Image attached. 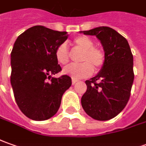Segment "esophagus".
<instances>
[{
  "instance_id": "34e87169",
  "label": "esophagus",
  "mask_w": 146,
  "mask_h": 146,
  "mask_svg": "<svg viewBox=\"0 0 146 146\" xmlns=\"http://www.w3.org/2000/svg\"><path fill=\"white\" fill-rule=\"evenodd\" d=\"M76 83H77V80H75V79H72V85H75Z\"/></svg>"
}]
</instances>
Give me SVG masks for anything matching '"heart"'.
Segmentation results:
<instances>
[{
    "label": "heart",
    "instance_id": "obj_1",
    "mask_svg": "<svg viewBox=\"0 0 146 146\" xmlns=\"http://www.w3.org/2000/svg\"><path fill=\"white\" fill-rule=\"evenodd\" d=\"M73 43L75 48L82 51L79 56L78 64H70L63 68V73L70 75L72 79H79L90 76L93 70L98 72L104 66L106 54L103 50L94 47V41L86 36H80L75 38ZM56 59L57 62L65 65L69 62L70 52L65 43L60 44L56 50Z\"/></svg>",
    "mask_w": 146,
    "mask_h": 146
}]
</instances>
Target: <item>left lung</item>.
Here are the masks:
<instances>
[{
	"mask_svg": "<svg viewBox=\"0 0 146 146\" xmlns=\"http://www.w3.org/2000/svg\"><path fill=\"white\" fill-rule=\"evenodd\" d=\"M96 36L106 54L104 66L98 75L86 80L87 86L81 103L90 117L106 121L125 108L130 96L134 74L133 57L125 37L109 27L81 32Z\"/></svg>",
	"mask_w": 146,
	"mask_h": 146,
	"instance_id": "8db88e82",
	"label": "left lung"
}]
</instances>
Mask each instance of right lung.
<instances>
[{"instance_id": "right-lung-1", "label": "right lung", "mask_w": 146, "mask_h": 146, "mask_svg": "<svg viewBox=\"0 0 146 146\" xmlns=\"http://www.w3.org/2000/svg\"><path fill=\"white\" fill-rule=\"evenodd\" d=\"M67 33L36 25L21 34L14 43L10 81L17 104L30 119L44 121L54 116L63 93L71 86L68 75L52 77L62 71L56 50L67 39Z\"/></svg>"}]
</instances>
